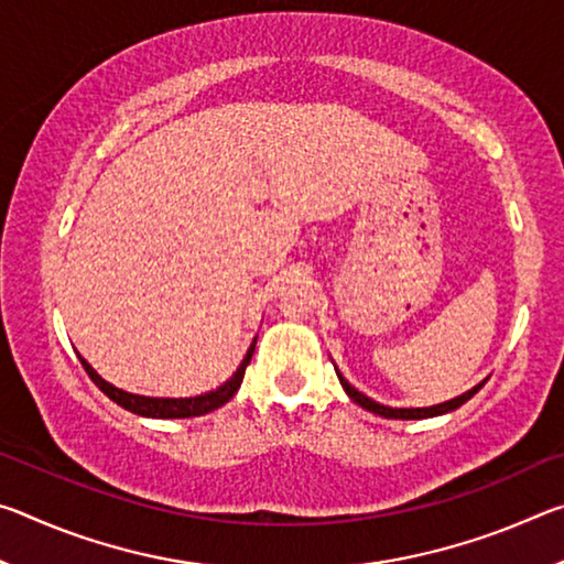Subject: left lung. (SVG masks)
Here are the masks:
<instances>
[{"mask_svg": "<svg viewBox=\"0 0 564 564\" xmlns=\"http://www.w3.org/2000/svg\"><path fill=\"white\" fill-rule=\"evenodd\" d=\"M340 378V386H343V390H346V393L356 400L358 405H362L366 410H370V413H376V415H383V417H395V420H420V417H435V415H443V413H451V410H455V408H460L463 403H467V400H470L477 390H480L482 386H485V380L480 386H475L473 390H467V393H463V395H457V398H453V400H447V403H441V405H433V408H388V405H380V403H376V400H370L368 395H362V393H358L356 388H352L346 378L343 376H338Z\"/></svg>", "mask_w": 564, "mask_h": 564, "instance_id": "left-lung-1", "label": "left lung"}]
</instances>
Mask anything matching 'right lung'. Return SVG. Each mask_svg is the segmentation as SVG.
Instances as JSON below:
<instances>
[{"mask_svg": "<svg viewBox=\"0 0 564 564\" xmlns=\"http://www.w3.org/2000/svg\"><path fill=\"white\" fill-rule=\"evenodd\" d=\"M253 348H256V340H253L251 350L246 352L243 362H241V366H238V370H236L231 380H226L221 388L212 390V393L196 395V398H147V395H133V393H127V390H119V388H113L111 383H107V380H104L97 373V370H94L82 356H79V360H82L84 370H87V373H89V378L101 388V393H107L113 400V403H119L121 408L131 410V413L147 415V417H196V415L212 413V410L221 408L224 403H228V400L236 395V390L241 388L246 366H248V362H251Z\"/></svg>", "mask_w": 564, "mask_h": 564, "instance_id": "right-lung-1", "label": "right lung"}]
</instances>
